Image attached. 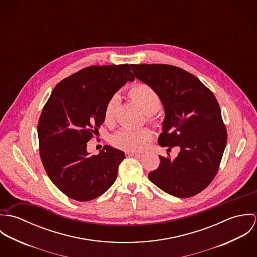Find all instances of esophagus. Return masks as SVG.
<instances>
[{
    "instance_id": "esophagus-1",
    "label": "esophagus",
    "mask_w": 257,
    "mask_h": 257,
    "mask_svg": "<svg viewBox=\"0 0 257 257\" xmlns=\"http://www.w3.org/2000/svg\"><path fill=\"white\" fill-rule=\"evenodd\" d=\"M127 156H133V157H142L143 153L142 152H126L125 153Z\"/></svg>"
}]
</instances>
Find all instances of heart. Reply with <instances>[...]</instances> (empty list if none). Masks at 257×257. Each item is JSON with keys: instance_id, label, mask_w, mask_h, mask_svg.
<instances>
[{"instance_id": "1", "label": "heart", "mask_w": 257, "mask_h": 257, "mask_svg": "<svg viewBox=\"0 0 257 257\" xmlns=\"http://www.w3.org/2000/svg\"><path fill=\"white\" fill-rule=\"evenodd\" d=\"M128 95L147 114L154 113L161 106L158 94L146 84L135 85L130 89ZM118 104L119 98L117 95L112 96L108 101L104 111V118L107 123L110 124L114 121ZM151 136V132L147 128L134 130L124 127L112 136L111 145L122 150H139L146 146Z\"/></svg>"}]
</instances>
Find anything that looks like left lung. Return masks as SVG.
Wrapping results in <instances>:
<instances>
[{
  "label": "left lung",
  "instance_id": "8db88e82",
  "mask_svg": "<svg viewBox=\"0 0 257 257\" xmlns=\"http://www.w3.org/2000/svg\"><path fill=\"white\" fill-rule=\"evenodd\" d=\"M131 68L137 79L158 94L163 106L158 145L180 148L174 159L159 156L160 164L148 174L149 180L172 196H195L213 181L226 145L216 97L197 77L179 67L132 64Z\"/></svg>",
  "mask_w": 257,
  "mask_h": 257
}]
</instances>
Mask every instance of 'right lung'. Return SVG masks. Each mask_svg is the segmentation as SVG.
Wrapping results in <instances>:
<instances>
[{"mask_svg":"<svg viewBox=\"0 0 257 257\" xmlns=\"http://www.w3.org/2000/svg\"><path fill=\"white\" fill-rule=\"evenodd\" d=\"M134 80L128 64L90 66L53 89L37 124L39 153L52 183L69 198L93 200L115 181L124 152L105 146L93 155L87 143L105 121L108 101Z\"/></svg>","mask_w":257,"mask_h":257,"instance_id":"right-lung-1","label":"right lung"}]
</instances>
